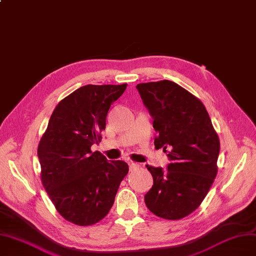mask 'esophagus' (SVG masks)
I'll return each instance as SVG.
<instances>
[{
	"label": "esophagus",
	"mask_w": 256,
	"mask_h": 256,
	"mask_svg": "<svg viewBox=\"0 0 256 256\" xmlns=\"http://www.w3.org/2000/svg\"><path fill=\"white\" fill-rule=\"evenodd\" d=\"M138 163H134V162L129 163V170H134L138 168Z\"/></svg>",
	"instance_id": "obj_1"
}]
</instances>
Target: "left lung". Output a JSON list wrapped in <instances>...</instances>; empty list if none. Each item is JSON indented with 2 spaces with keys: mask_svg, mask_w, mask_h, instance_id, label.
I'll list each match as a JSON object with an SVG mask.
<instances>
[{
  "mask_svg": "<svg viewBox=\"0 0 256 256\" xmlns=\"http://www.w3.org/2000/svg\"><path fill=\"white\" fill-rule=\"evenodd\" d=\"M136 89L152 118L156 148H164L167 168L146 165L154 178L145 204L170 220L192 213L217 174L220 143L208 113L197 98L170 80L138 84Z\"/></svg>",
  "mask_w": 256,
  "mask_h": 256,
  "instance_id": "left-lung-1",
  "label": "left lung"
}]
</instances>
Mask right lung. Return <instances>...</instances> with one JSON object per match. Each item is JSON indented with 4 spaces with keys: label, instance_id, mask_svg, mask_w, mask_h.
Segmentation results:
<instances>
[{
    "label": "right lung",
    "instance_id": "obj_1",
    "mask_svg": "<svg viewBox=\"0 0 256 256\" xmlns=\"http://www.w3.org/2000/svg\"><path fill=\"white\" fill-rule=\"evenodd\" d=\"M118 86L88 84L61 100L38 146L41 180L59 214L91 226L109 213L128 174L124 161H108L91 146L100 142L110 106L125 92Z\"/></svg>",
    "mask_w": 256,
    "mask_h": 256
}]
</instances>
